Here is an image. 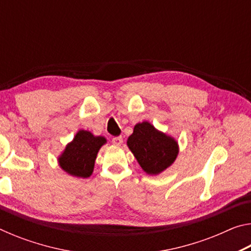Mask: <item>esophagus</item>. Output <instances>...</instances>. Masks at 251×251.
Listing matches in <instances>:
<instances>
[{
	"label": "esophagus",
	"mask_w": 251,
	"mask_h": 251,
	"mask_svg": "<svg viewBox=\"0 0 251 251\" xmlns=\"http://www.w3.org/2000/svg\"><path fill=\"white\" fill-rule=\"evenodd\" d=\"M112 143L114 144V145H122V144H123V137H122V136L113 137L112 138Z\"/></svg>",
	"instance_id": "esophagus-1"
}]
</instances>
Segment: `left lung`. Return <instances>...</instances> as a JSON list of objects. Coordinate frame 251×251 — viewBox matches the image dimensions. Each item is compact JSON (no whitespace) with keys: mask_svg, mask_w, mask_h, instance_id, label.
I'll return each instance as SVG.
<instances>
[{"mask_svg":"<svg viewBox=\"0 0 251 251\" xmlns=\"http://www.w3.org/2000/svg\"><path fill=\"white\" fill-rule=\"evenodd\" d=\"M127 146L133 152L143 171L148 175H158L175 161L178 143L171 136L157 130L151 123L136 124Z\"/></svg>","mask_w":251,"mask_h":251,"instance_id":"8db88e82","label":"left lung"}]
</instances>
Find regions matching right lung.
<instances>
[{
	"instance_id": "1",
	"label": "right lung",
	"mask_w": 251,
	"mask_h": 251,
	"mask_svg": "<svg viewBox=\"0 0 251 251\" xmlns=\"http://www.w3.org/2000/svg\"><path fill=\"white\" fill-rule=\"evenodd\" d=\"M105 143L106 138L103 136H94L88 130H78L58 157L59 166L74 177H90L94 171L97 152Z\"/></svg>"
}]
</instances>
